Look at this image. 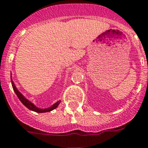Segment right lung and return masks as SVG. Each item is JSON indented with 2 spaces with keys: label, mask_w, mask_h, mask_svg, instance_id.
Wrapping results in <instances>:
<instances>
[{
  "label": "right lung",
  "mask_w": 148,
  "mask_h": 148,
  "mask_svg": "<svg viewBox=\"0 0 148 148\" xmlns=\"http://www.w3.org/2000/svg\"><path fill=\"white\" fill-rule=\"evenodd\" d=\"M11 79H12V77H11ZM11 82H12V88H13L14 92H15V93L16 94V95L18 96V99L21 101V102L23 104L26 106L27 108H28L29 110H32V111H34V112H39V113H40V112H51V111H52V110H54V109H56V108L58 106V105L60 103V102H61L60 101H57V102H56V103H54V104L53 105V106H51V107H49V108H47V109H39V108L36 107V106L33 104V103H32L30 101H28L27 99L25 98V97H24V96H23L22 94L16 88V87H15V84H14L13 81H12H12H11Z\"/></svg>",
  "instance_id": "right-lung-1"
}]
</instances>
